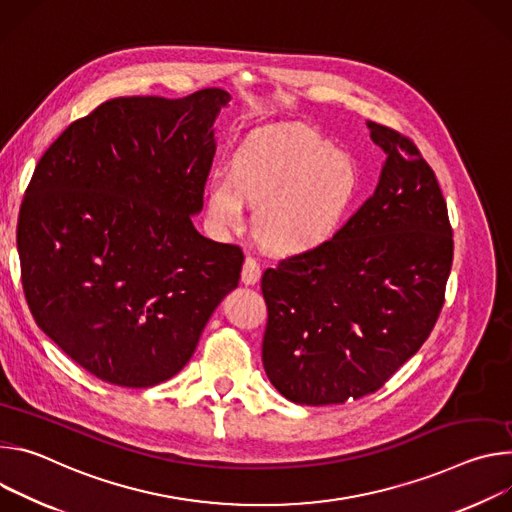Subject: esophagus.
<instances>
[{"instance_id":"esophagus-1","label":"esophagus","mask_w":512,"mask_h":512,"mask_svg":"<svg viewBox=\"0 0 512 512\" xmlns=\"http://www.w3.org/2000/svg\"><path fill=\"white\" fill-rule=\"evenodd\" d=\"M260 274H262V268H260L258 260L252 258V256H246L244 266H242V282H244V285H256V282L260 280Z\"/></svg>"}]
</instances>
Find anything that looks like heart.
<instances>
[{
	"instance_id": "1",
	"label": "heart",
	"mask_w": 512,
	"mask_h": 512,
	"mask_svg": "<svg viewBox=\"0 0 512 512\" xmlns=\"http://www.w3.org/2000/svg\"><path fill=\"white\" fill-rule=\"evenodd\" d=\"M358 162L305 126H282L252 136L234 168L213 170L207 207L215 225L240 230L246 201L258 205V240L278 254H305L327 244L360 195Z\"/></svg>"
}]
</instances>
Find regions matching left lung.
Instances as JSON below:
<instances>
[{
  "label": "left lung",
  "mask_w": 512,
  "mask_h": 512,
  "mask_svg": "<svg viewBox=\"0 0 512 512\" xmlns=\"http://www.w3.org/2000/svg\"><path fill=\"white\" fill-rule=\"evenodd\" d=\"M386 154L378 187L327 244L262 274V364L297 405L376 392L429 337L453 260L447 205L403 134L368 122Z\"/></svg>",
  "instance_id": "8db88e82"
}]
</instances>
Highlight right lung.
<instances>
[{"instance_id":"1","label":"right lung","mask_w":512,"mask_h":512,"mask_svg":"<svg viewBox=\"0 0 512 512\" xmlns=\"http://www.w3.org/2000/svg\"><path fill=\"white\" fill-rule=\"evenodd\" d=\"M230 99L217 87L109 99L36 164L18 217L26 301L52 342L103 382L173 378L238 287L242 250L191 221Z\"/></svg>"}]
</instances>
